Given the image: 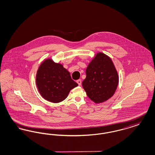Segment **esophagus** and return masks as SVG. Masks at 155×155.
Segmentation results:
<instances>
[{"label":"esophagus","mask_w":155,"mask_h":155,"mask_svg":"<svg viewBox=\"0 0 155 155\" xmlns=\"http://www.w3.org/2000/svg\"><path fill=\"white\" fill-rule=\"evenodd\" d=\"M77 84H78V85H81V82H82L81 80H77Z\"/></svg>","instance_id":"1"}]
</instances>
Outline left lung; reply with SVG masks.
<instances>
[{
    "label": "left lung",
    "mask_w": 155,
    "mask_h": 155,
    "mask_svg": "<svg viewBox=\"0 0 155 155\" xmlns=\"http://www.w3.org/2000/svg\"><path fill=\"white\" fill-rule=\"evenodd\" d=\"M82 87L87 95L95 103L103 102L113 96L117 89L118 76L110 58L98 53L86 70Z\"/></svg>",
    "instance_id": "1"
}]
</instances>
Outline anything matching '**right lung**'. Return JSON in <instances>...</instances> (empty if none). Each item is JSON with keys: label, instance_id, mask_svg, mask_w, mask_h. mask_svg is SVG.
<instances>
[{"label": "right lung", "instance_id": "obj_1", "mask_svg": "<svg viewBox=\"0 0 155 155\" xmlns=\"http://www.w3.org/2000/svg\"><path fill=\"white\" fill-rule=\"evenodd\" d=\"M36 83L41 96L53 103L64 100L70 90L78 86L63 65L51 59L45 60L39 67Z\"/></svg>", "mask_w": 155, "mask_h": 155}]
</instances>
